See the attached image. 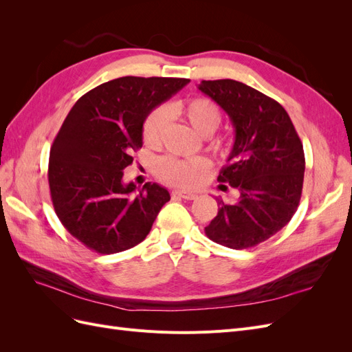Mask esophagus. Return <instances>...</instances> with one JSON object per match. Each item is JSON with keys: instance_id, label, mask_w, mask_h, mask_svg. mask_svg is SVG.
Wrapping results in <instances>:
<instances>
[{"instance_id": "obj_1", "label": "esophagus", "mask_w": 352, "mask_h": 352, "mask_svg": "<svg viewBox=\"0 0 352 352\" xmlns=\"http://www.w3.org/2000/svg\"><path fill=\"white\" fill-rule=\"evenodd\" d=\"M172 195L173 197H180V198H184V199H189V201H192V199L197 198V194L188 192V190H173Z\"/></svg>"}]
</instances>
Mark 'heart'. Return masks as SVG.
<instances>
[{"label": "heart", "instance_id": "heart-1", "mask_svg": "<svg viewBox=\"0 0 352 352\" xmlns=\"http://www.w3.org/2000/svg\"><path fill=\"white\" fill-rule=\"evenodd\" d=\"M167 117H180L201 136H210L220 124L221 111L214 101L206 97H195L170 102L164 109L153 111L145 119L142 138L148 146H158L160 142H162ZM212 146L221 153H226L229 150V142L223 140V138H219V140L212 141ZM210 170L211 162L206 157L177 158L168 155L157 163L155 173L158 179H162L163 182L168 185L195 188L204 182Z\"/></svg>", "mask_w": 352, "mask_h": 352}]
</instances>
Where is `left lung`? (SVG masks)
Segmentation results:
<instances>
[{"label": "left lung", "mask_w": 352, "mask_h": 352, "mask_svg": "<svg viewBox=\"0 0 352 352\" xmlns=\"http://www.w3.org/2000/svg\"><path fill=\"white\" fill-rule=\"evenodd\" d=\"M198 89L228 113L235 127V142L217 180L239 190L235 204L217 199L219 212L206 235L232 250L255 247L285 228L300 204L302 142L282 105L248 85L202 80Z\"/></svg>", "instance_id": "obj_1"}]
</instances>
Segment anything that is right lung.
Here are the masks:
<instances>
[{
  "mask_svg": "<svg viewBox=\"0 0 352 352\" xmlns=\"http://www.w3.org/2000/svg\"><path fill=\"white\" fill-rule=\"evenodd\" d=\"M189 83L182 78L124 76L91 89L73 105L52 142L48 184L56 214L85 247L114 254L150 233L167 189L123 184L157 105Z\"/></svg>",
  "mask_w": 352,
  "mask_h": 352,
  "instance_id": "right-lung-1",
  "label": "right lung"
}]
</instances>
